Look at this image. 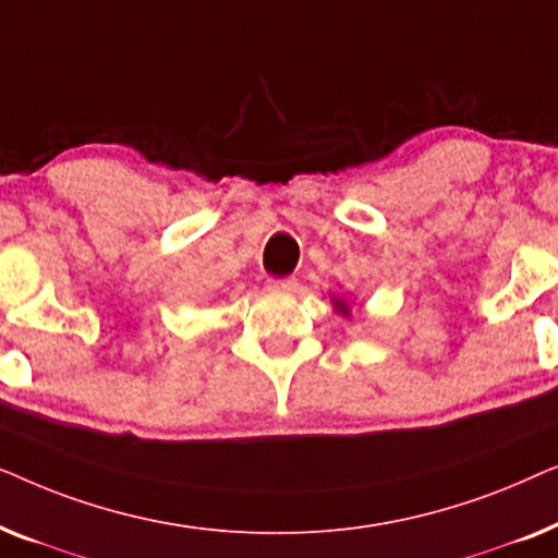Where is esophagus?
<instances>
[{"label":"esophagus","instance_id":"1","mask_svg":"<svg viewBox=\"0 0 558 558\" xmlns=\"http://www.w3.org/2000/svg\"><path fill=\"white\" fill-rule=\"evenodd\" d=\"M296 287H300V281H296L294 277L269 279V281H266V289H269V292H294Z\"/></svg>","mask_w":558,"mask_h":558}]
</instances>
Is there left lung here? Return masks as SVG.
<instances>
[{"instance_id": "left-lung-1", "label": "left lung", "mask_w": 558, "mask_h": 558, "mask_svg": "<svg viewBox=\"0 0 558 558\" xmlns=\"http://www.w3.org/2000/svg\"><path fill=\"white\" fill-rule=\"evenodd\" d=\"M335 307H338L340 312H348V307H345V302H342V300H335Z\"/></svg>"}]
</instances>
